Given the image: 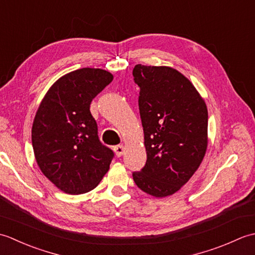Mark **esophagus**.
Masks as SVG:
<instances>
[{"instance_id":"esophagus-1","label":"esophagus","mask_w":255,"mask_h":255,"mask_svg":"<svg viewBox=\"0 0 255 255\" xmlns=\"http://www.w3.org/2000/svg\"><path fill=\"white\" fill-rule=\"evenodd\" d=\"M114 151H115V153L117 156H122L123 153L125 152V147L124 144H119V145H116L115 148H114Z\"/></svg>"}]
</instances>
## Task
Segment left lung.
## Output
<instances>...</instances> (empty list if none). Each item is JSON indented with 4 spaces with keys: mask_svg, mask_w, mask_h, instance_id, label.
Here are the masks:
<instances>
[{
    "mask_svg": "<svg viewBox=\"0 0 255 255\" xmlns=\"http://www.w3.org/2000/svg\"><path fill=\"white\" fill-rule=\"evenodd\" d=\"M139 111L147 162L133 172L136 185L151 196H171L197 171L208 145V111L185 75L165 66L137 64Z\"/></svg>",
    "mask_w": 255,
    "mask_h": 255,
    "instance_id": "1",
    "label": "left lung"
}]
</instances>
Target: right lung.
<instances>
[{"label":"right lung","instance_id":"obj_1","mask_svg":"<svg viewBox=\"0 0 255 255\" xmlns=\"http://www.w3.org/2000/svg\"><path fill=\"white\" fill-rule=\"evenodd\" d=\"M113 79L103 69L69 72L50 86L36 112L31 127L36 162L63 193H88L110 170L114 153L100 141L90 105Z\"/></svg>","mask_w":255,"mask_h":255}]
</instances>
